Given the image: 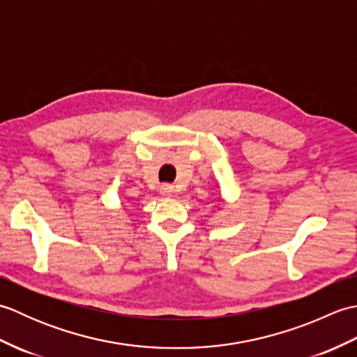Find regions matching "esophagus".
<instances>
[{"instance_id": "34e87169", "label": "esophagus", "mask_w": 357, "mask_h": 357, "mask_svg": "<svg viewBox=\"0 0 357 357\" xmlns=\"http://www.w3.org/2000/svg\"><path fill=\"white\" fill-rule=\"evenodd\" d=\"M159 190H161V195L164 196V198H170V196L173 195V187L170 184L161 185V188H159Z\"/></svg>"}]
</instances>
